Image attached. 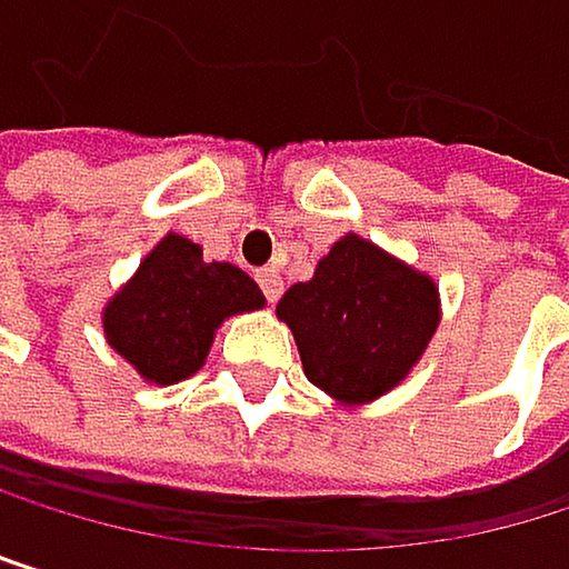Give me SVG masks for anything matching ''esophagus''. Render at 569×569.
<instances>
[{
  "label": "esophagus",
  "instance_id": "34e87169",
  "mask_svg": "<svg viewBox=\"0 0 569 569\" xmlns=\"http://www.w3.org/2000/svg\"><path fill=\"white\" fill-rule=\"evenodd\" d=\"M256 279H259L262 297H266L269 303H276V300H279V293H282V279H279V272H276V269H259V272H256Z\"/></svg>",
  "mask_w": 569,
  "mask_h": 569
}]
</instances>
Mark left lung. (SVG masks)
<instances>
[{
	"label": "left lung",
	"mask_w": 569,
	"mask_h": 569,
	"mask_svg": "<svg viewBox=\"0 0 569 569\" xmlns=\"http://www.w3.org/2000/svg\"><path fill=\"white\" fill-rule=\"evenodd\" d=\"M276 313L290 323L307 379L345 402H365L406 379L430 345L440 303L420 276L358 234L327 252Z\"/></svg>",
	"instance_id": "8db88e82"
}]
</instances>
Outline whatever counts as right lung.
Listing matches in <instances>:
<instances>
[{
    "instance_id": "obj_1",
    "label": "right lung",
    "mask_w": 569,
    "mask_h": 569,
    "mask_svg": "<svg viewBox=\"0 0 569 569\" xmlns=\"http://www.w3.org/2000/svg\"><path fill=\"white\" fill-rule=\"evenodd\" d=\"M262 303L256 279L242 269L204 262L201 246L167 234L108 303L104 335L142 379L173 386L204 365L214 327L224 317Z\"/></svg>"
}]
</instances>
